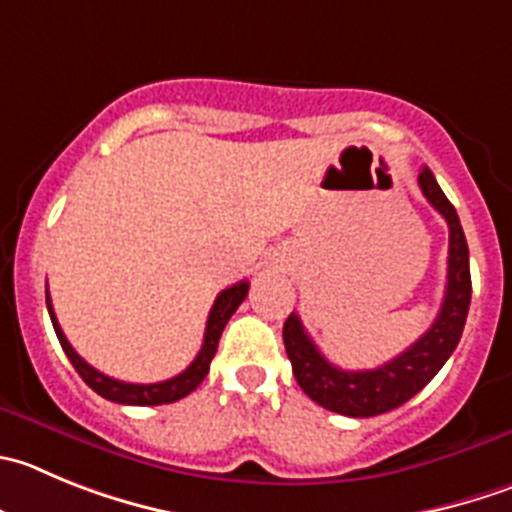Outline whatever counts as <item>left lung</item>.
<instances>
[{
    "label": "left lung",
    "instance_id": "left-lung-1",
    "mask_svg": "<svg viewBox=\"0 0 512 512\" xmlns=\"http://www.w3.org/2000/svg\"><path fill=\"white\" fill-rule=\"evenodd\" d=\"M420 191L432 203L437 213L450 228V251H447V286L440 314L432 326L402 354L389 359L377 369H349L334 367L324 354L316 349L306 334L299 314H289L284 324V347L291 359V369L299 387L324 410L347 417H374L382 412L405 405L415 397L442 364L455 352L457 342L465 329L467 309H470V253H467L465 233L455 206L447 201L442 188L437 186L430 168L420 170Z\"/></svg>",
    "mask_w": 512,
    "mask_h": 512
}]
</instances>
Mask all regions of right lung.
<instances>
[{
	"mask_svg": "<svg viewBox=\"0 0 512 512\" xmlns=\"http://www.w3.org/2000/svg\"><path fill=\"white\" fill-rule=\"evenodd\" d=\"M248 294V281H238L233 284L231 289H223L221 294L216 296V304H213L211 314H208L206 321V337H203V347L198 352V357L188 364L186 369L180 374H175L173 379H165V382H155V384H130V382H120V379L107 377V374L97 372L95 367L85 362L80 354L72 349V344L67 342L65 332L57 324L55 309H52L50 294H47V311H50L52 326H55V334L60 339L62 349H65L67 359L72 362V367L77 369L82 379H85L87 387L95 389L100 397L110 399V402H118V405H170V402H178L186 394H191L198 384L206 379L208 367H211V359L218 349V339H221L223 329H226L228 319L233 316V311L241 306V301L246 299Z\"/></svg>",
	"mask_w": 512,
	"mask_h": 512,
	"instance_id": "1",
	"label": "right lung"
}]
</instances>
